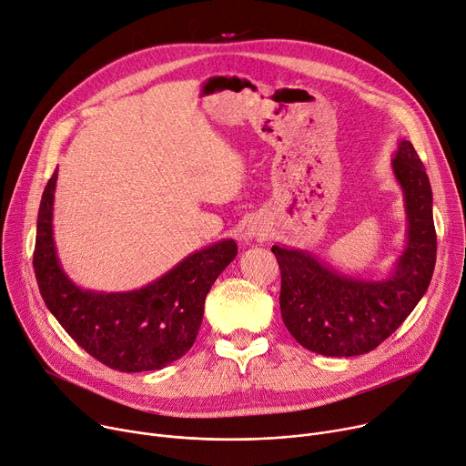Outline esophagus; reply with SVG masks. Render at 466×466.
Returning a JSON list of instances; mask_svg holds the SVG:
<instances>
[{
    "mask_svg": "<svg viewBox=\"0 0 466 466\" xmlns=\"http://www.w3.org/2000/svg\"><path fill=\"white\" fill-rule=\"evenodd\" d=\"M246 238H258V240H263L267 237L265 229H261L259 226H248L246 233H244Z\"/></svg>",
    "mask_w": 466,
    "mask_h": 466,
    "instance_id": "34e87169",
    "label": "esophagus"
}]
</instances>
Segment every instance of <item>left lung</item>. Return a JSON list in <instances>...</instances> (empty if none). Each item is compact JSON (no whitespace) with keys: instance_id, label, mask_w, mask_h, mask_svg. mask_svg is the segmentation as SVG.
Masks as SVG:
<instances>
[{"instance_id":"left-lung-1","label":"left lung","mask_w":466,"mask_h":466,"mask_svg":"<svg viewBox=\"0 0 466 466\" xmlns=\"http://www.w3.org/2000/svg\"><path fill=\"white\" fill-rule=\"evenodd\" d=\"M393 175L407 210V246L386 279L339 274L304 249L272 246L281 272L279 309L291 336L325 356H358L379 347L416 308L437 261L433 192L412 143L403 139Z\"/></svg>"}]
</instances>
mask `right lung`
I'll list each match as a JSON object with an SVG mask.
<instances>
[{
  "label": "right lung",
  "mask_w": 466,
  "mask_h": 466,
  "mask_svg": "<svg viewBox=\"0 0 466 466\" xmlns=\"http://www.w3.org/2000/svg\"><path fill=\"white\" fill-rule=\"evenodd\" d=\"M57 169L43 192L33 268L39 291L65 332L104 366L137 373L162 370L190 350L205 297L235 259V240L194 252L146 288L128 293L84 291L63 272L54 244L52 210Z\"/></svg>",
  "instance_id": "obj_1"
}]
</instances>
